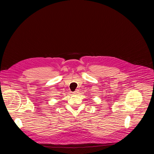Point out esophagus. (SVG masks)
I'll use <instances>...</instances> for the list:
<instances>
[{"mask_svg": "<svg viewBox=\"0 0 154 154\" xmlns=\"http://www.w3.org/2000/svg\"><path fill=\"white\" fill-rule=\"evenodd\" d=\"M79 92V91L78 90H77L76 91H75V92H73V94H77Z\"/></svg>", "mask_w": 154, "mask_h": 154, "instance_id": "1", "label": "esophagus"}]
</instances>
